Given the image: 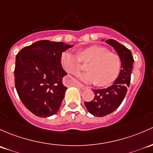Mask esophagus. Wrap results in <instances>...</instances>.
<instances>
[{
  "mask_svg": "<svg viewBox=\"0 0 153 153\" xmlns=\"http://www.w3.org/2000/svg\"><path fill=\"white\" fill-rule=\"evenodd\" d=\"M74 85L75 86H77V87L80 88H81V89H82V90H85V89H86V88H88L87 86L81 84V83H79V82H77V83H76V84H74Z\"/></svg>",
  "mask_w": 153,
  "mask_h": 153,
  "instance_id": "1",
  "label": "esophagus"
}]
</instances>
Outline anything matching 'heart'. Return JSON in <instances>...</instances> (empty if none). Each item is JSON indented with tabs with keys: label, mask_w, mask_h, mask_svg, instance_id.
Segmentation results:
<instances>
[{
	"label": "heart",
	"mask_w": 153,
	"mask_h": 153,
	"mask_svg": "<svg viewBox=\"0 0 153 153\" xmlns=\"http://www.w3.org/2000/svg\"><path fill=\"white\" fill-rule=\"evenodd\" d=\"M81 62H90L86 73L79 75L82 82L105 87L113 84L120 74L122 60L116 53L110 52L108 48L92 45L81 50L77 55L65 51L61 55V62L69 74H76L81 69Z\"/></svg>",
	"instance_id": "obj_1"
}]
</instances>
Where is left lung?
<instances>
[{"label":"left lung","instance_id":"1","mask_svg":"<svg viewBox=\"0 0 153 153\" xmlns=\"http://www.w3.org/2000/svg\"><path fill=\"white\" fill-rule=\"evenodd\" d=\"M114 48L122 60L120 74L110 87L94 90V98L91 102H85L86 108L94 116L102 117L116 111L125 97L127 88L130 85L133 69V55L130 49L116 40L109 39L105 41Z\"/></svg>","mask_w":153,"mask_h":153}]
</instances>
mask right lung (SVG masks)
<instances>
[{
    "mask_svg": "<svg viewBox=\"0 0 153 153\" xmlns=\"http://www.w3.org/2000/svg\"><path fill=\"white\" fill-rule=\"evenodd\" d=\"M71 47L62 42L40 40L17 54L15 88L23 105L35 116L48 117L60 108L67 89L62 84L67 73L61 55Z\"/></svg>",
    "mask_w": 153,
    "mask_h": 153,
    "instance_id": "right-lung-1",
    "label": "right lung"
}]
</instances>
